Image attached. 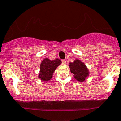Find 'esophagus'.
Masks as SVG:
<instances>
[{
	"label": "esophagus",
	"mask_w": 121,
	"mask_h": 121,
	"mask_svg": "<svg viewBox=\"0 0 121 121\" xmlns=\"http://www.w3.org/2000/svg\"><path fill=\"white\" fill-rule=\"evenodd\" d=\"M62 62L63 64H66V60H62Z\"/></svg>",
	"instance_id": "obj_1"
}]
</instances>
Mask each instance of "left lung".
Listing matches in <instances>:
<instances>
[{
    "mask_svg": "<svg viewBox=\"0 0 121 121\" xmlns=\"http://www.w3.org/2000/svg\"><path fill=\"white\" fill-rule=\"evenodd\" d=\"M70 72L77 81L80 82H84L89 75V70L84 63L80 60H75L73 62L69 63Z\"/></svg>",
    "mask_w": 121,
    "mask_h": 121,
    "instance_id": "left-lung-1",
    "label": "left lung"
}]
</instances>
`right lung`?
<instances>
[{
  "label": "right lung",
  "instance_id": "1",
  "mask_svg": "<svg viewBox=\"0 0 121 121\" xmlns=\"http://www.w3.org/2000/svg\"><path fill=\"white\" fill-rule=\"evenodd\" d=\"M61 64V60L59 59L54 60L46 58L42 60L40 64V71L38 77L42 81L47 82L51 80L56 68Z\"/></svg>",
  "mask_w": 121,
  "mask_h": 121
}]
</instances>
